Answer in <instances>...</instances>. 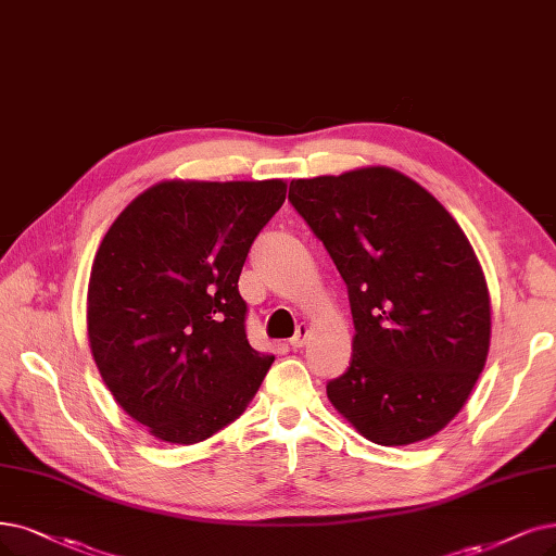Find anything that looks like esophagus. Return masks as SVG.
Returning <instances> with one entry per match:
<instances>
[{"label": "esophagus", "mask_w": 556, "mask_h": 556, "mask_svg": "<svg viewBox=\"0 0 556 556\" xmlns=\"http://www.w3.org/2000/svg\"><path fill=\"white\" fill-rule=\"evenodd\" d=\"M306 339H309V327H306V323H300L295 330V337L291 339V345L298 351V348H302L306 343Z\"/></svg>", "instance_id": "obj_1"}]
</instances>
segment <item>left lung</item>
I'll return each instance as SVG.
<instances>
[{
    "label": "left lung",
    "instance_id": "8db88e82",
    "mask_svg": "<svg viewBox=\"0 0 556 556\" xmlns=\"http://www.w3.org/2000/svg\"><path fill=\"white\" fill-rule=\"evenodd\" d=\"M289 201L348 286V371L327 399L382 446L433 438L475 389L490 348V293L458 222L389 167L291 180Z\"/></svg>",
    "mask_w": 556,
    "mask_h": 556
}]
</instances>
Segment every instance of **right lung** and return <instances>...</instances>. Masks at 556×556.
<instances>
[{"label":"right lung","mask_w":556,"mask_h":556,"mask_svg":"<svg viewBox=\"0 0 556 556\" xmlns=\"http://www.w3.org/2000/svg\"><path fill=\"white\" fill-rule=\"evenodd\" d=\"M283 199L279 178L162 180L102 238L87 293L91 355L157 440H208L244 413L275 362L247 341L238 277Z\"/></svg>","instance_id":"1"}]
</instances>
